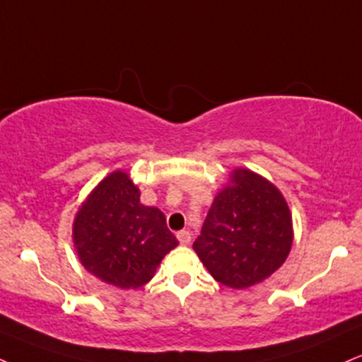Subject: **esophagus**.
I'll return each instance as SVG.
<instances>
[{"mask_svg":"<svg viewBox=\"0 0 362 362\" xmlns=\"http://www.w3.org/2000/svg\"><path fill=\"white\" fill-rule=\"evenodd\" d=\"M177 240H180L181 245H189L191 243V233L189 231L182 230V231H177Z\"/></svg>","mask_w":362,"mask_h":362,"instance_id":"obj_1","label":"esophagus"}]
</instances>
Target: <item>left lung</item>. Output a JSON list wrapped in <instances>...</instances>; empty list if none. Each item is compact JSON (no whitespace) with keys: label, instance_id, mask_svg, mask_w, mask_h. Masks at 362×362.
Returning <instances> with one entry per match:
<instances>
[{"label":"left lung","instance_id":"obj_1","mask_svg":"<svg viewBox=\"0 0 362 362\" xmlns=\"http://www.w3.org/2000/svg\"><path fill=\"white\" fill-rule=\"evenodd\" d=\"M292 243V215L280 189L236 168L213 199L193 248L216 282L242 290L279 270Z\"/></svg>","mask_w":362,"mask_h":362}]
</instances>
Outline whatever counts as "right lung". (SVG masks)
Returning <instances> with one entry per match:
<instances>
[{"label": "right lung", "mask_w": 362, "mask_h": 362, "mask_svg": "<svg viewBox=\"0 0 362 362\" xmlns=\"http://www.w3.org/2000/svg\"><path fill=\"white\" fill-rule=\"evenodd\" d=\"M72 240L88 274L124 290L149 282L180 243L164 213L141 203V189L122 169L107 174L80 204Z\"/></svg>", "instance_id": "1"}]
</instances>
